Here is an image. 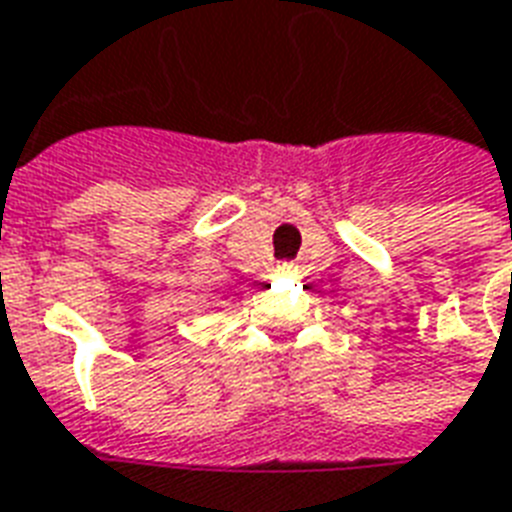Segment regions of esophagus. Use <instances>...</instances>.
Returning <instances> with one entry per match:
<instances>
[{
  "label": "esophagus",
  "instance_id": "34e87169",
  "mask_svg": "<svg viewBox=\"0 0 512 512\" xmlns=\"http://www.w3.org/2000/svg\"><path fill=\"white\" fill-rule=\"evenodd\" d=\"M277 269H280L283 275H288V272H293V269H296V264H293V261H280V264H277Z\"/></svg>",
  "mask_w": 512,
  "mask_h": 512
}]
</instances>
